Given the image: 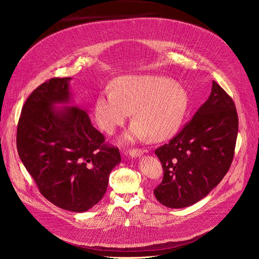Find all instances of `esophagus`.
I'll return each instance as SVG.
<instances>
[{
	"instance_id": "1",
	"label": "esophagus",
	"mask_w": 259,
	"mask_h": 259,
	"mask_svg": "<svg viewBox=\"0 0 259 259\" xmlns=\"http://www.w3.org/2000/svg\"><path fill=\"white\" fill-rule=\"evenodd\" d=\"M142 154H143V152H142L141 149H131V150L129 151V155H130V157H132V158L140 157Z\"/></svg>"
}]
</instances>
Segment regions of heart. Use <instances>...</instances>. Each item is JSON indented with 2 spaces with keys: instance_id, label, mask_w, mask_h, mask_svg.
Returning <instances> with one entry per match:
<instances>
[{
  "instance_id": "obj_1",
  "label": "heart",
  "mask_w": 259,
  "mask_h": 259,
  "mask_svg": "<svg viewBox=\"0 0 259 259\" xmlns=\"http://www.w3.org/2000/svg\"><path fill=\"white\" fill-rule=\"evenodd\" d=\"M189 107V95L180 85L156 75L123 76L114 81L113 91L96 98L94 116L98 126L113 134L133 112L135 121L125 139L149 137L163 141L179 130Z\"/></svg>"
}]
</instances>
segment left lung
Returning <instances> with one entry per match:
<instances>
[{
	"label": "left lung",
	"mask_w": 259,
	"mask_h": 259,
	"mask_svg": "<svg viewBox=\"0 0 259 259\" xmlns=\"http://www.w3.org/2000/svg\"><path fill=\"white\" fill-rule=\"evenodd\" d=\"M239 120L231 96L215 81L193 119L155 154L164 176L154 190L168 208L191 206L205 198L228 173L235 154Z\"/></svg>",
	"instance_id": "8db88e82"
}]
</instances>
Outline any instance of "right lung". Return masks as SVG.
<instances>
[{"label":"right lung","instance_id":"1","mask_svg":"<svg viewBox=\"0 0 259 259\" xmlns=\"http://www.w3.org/2000/svg\"><path fill=\"white\" fill-rule=\"evenodd\" d=\"M70 80L53 78L31 92L21 110L16 145L48 201L64 210L85 212L102 199L121 155L118 147L104 143L85 110L54 106L70 101Z\"/></svg>","mask_w":259,"mask_h":259}]
</instances>
